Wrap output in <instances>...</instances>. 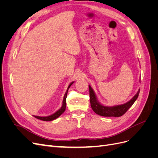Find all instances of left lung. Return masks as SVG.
Returning a JSON list of instances; mask_svg holds the SVG:
<instances>
[{
  "mask_svg": "<svg viewBox=\"0 0 158 158\" xmlns=\"http://www.w3.org/2000/svg\"><path fill=\"white\" fill-rule=\"evenodd\" d=\"M89 91L90 104L92 109L95 113L103 117H121L123 115L135 102L140 92V90H138V92L134 98L125 104L113 107H107L102 106L98 102L95 94L90 85H89Z\"/></svg>",
  "mask_w": 158,
  "mask_h": 158,
  "instance_id": "left-lung-1",
  "label": "left lung"
}]
</instances>
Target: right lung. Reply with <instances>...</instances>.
Wrapping results in <instances>:
<instances>
[{
	"instance_id": "obj_1",
	"label": "right lung",
	"mask_w": 158,
	"mask_h": 158,
	"mask_svg": "<svg viewBox=\"0 0 158 158\" xmlns=\"http://www.w3.org/2000/svg\"><path fill=\"white\" fill-rule=\"evenodd\" d=\"M74 83V82H73L72 83H70V84L69 85L67 91H66V92L64 94V99H63V106H62L61 108L58 110L56 112H55L54 114H51L50 116L48 117H39V116H33L35 117L37 119H40V120L41 121H52V120H55L56 118H58L60 115H61L62 114H63L65 109H66V97H67V93H68V90L69 89V88L71 86V85Z\"/></svg>"
}]
</instances>
